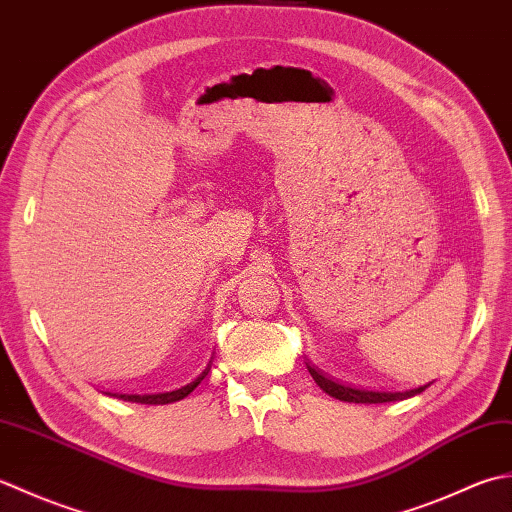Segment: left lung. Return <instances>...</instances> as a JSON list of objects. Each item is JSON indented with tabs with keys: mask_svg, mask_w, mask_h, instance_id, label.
Wrapping results in <instances>:
<instances>
[{
	"mask_svg": "<svg viewBox=\"0 0 512 512\" xmlns=\"http://www.w3.org/2000/svg\"><path fill=\"white\" fill-rule=\"evenodd\" d=\"M311 378L316 380L318 387L329 393L331 398L342 400V402H356V404H380V402H398V400H406L411 398V395L422 393L429 384H424V387H417V389H409V391H369V389H358V387H349V384H340L336 380L327 378V375H322L318 369L314 367H307Z\"/></svg>",
	"mask_w": 512,
	"mask_h": 512,
	"instance_id": "8db88e82",
	"label": "left lung"
}]
</instances>
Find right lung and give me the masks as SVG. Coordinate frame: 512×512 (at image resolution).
Listing matches in <instances>:
<instances>
[{"label": "right lung", "instance_id": "obj_1", "mask_svg": "<svg viewBox=\"0 0 512 512\" xmlns=\"http://www.w3.org/2000/svg\"><path fill=\"white\" fill-rule=\"evenodd\" d=\"M212 362V360H210ZM212 364H207V367L203 369V373L198 375L196 380L183 384V387H174L170 391H154V393H143V395H137V393H112L114 398L119 400H125V402H139V404H170V402H176V400H183L185 395H190L198 384H201V380L207 375V371H210ZM110 395V393H108Z\"/></svg>", "mask_w": 512, "mask_h": 512}]
</instances>
